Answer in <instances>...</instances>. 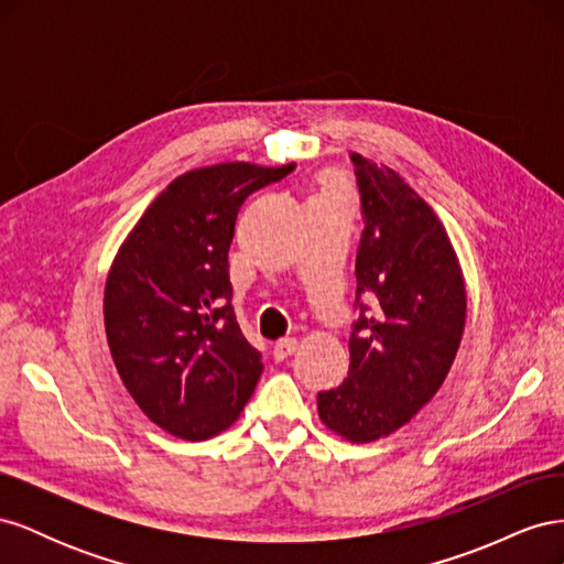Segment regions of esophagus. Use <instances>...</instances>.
Masks as SVG:
<instances>
[{
	"label": "esophagus",
	"instance_id": "1",
	"mask_svg": "<svg viewBox=\"0 0 564 564\" xmlns=\"http://www.w3.org/2000/svg\"><path fill=\"white\" fill-rule=\"evenodd\" d=\"M296 346H299V340H296V338H292V336H284V338H280V340H278L275 346H272V355H275V360H278V362H280V360H286V357L296 350Z\"/></svg>",
	"mask_w": 564,
	"mask_h": 564
}]
</instances>
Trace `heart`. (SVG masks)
<instances>
[{"label": "heart", "mask_w": 564, "mask_h": 564, "mask_svg": "<svg viewBox=\"0 0 564 564\" xmlns=\"http://www.w3.org/2000/svg\"><path fill=\"white\" fill-rule=\"evenodd\" d=\"M332 187H340L338 178H334V176H329L327 181H324V191H332Z\"/></svg>", "instance_id": "obj_1"}]
</instances>
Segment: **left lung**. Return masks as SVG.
I'll list each match as a JSON object with an SVG mask.
<instances>
[{"label":"left lung","instance_id":"8db88e82","mask_svg":"<svg viewBox=\"0 0 564 564\" xmlns=\"http://www.w3.org/2000/svg\"><path fill=\"white\" fill-rule=\"evenodd\" d=\"M350 160L365 214L355 261L360 317L348 379L317 392V412L329 431L365 445L402 429L445 383L466 327V282L429 202L395 169L355 152Z\"/></svg>","mask_w":564,"mask_h":564}]
</instances>
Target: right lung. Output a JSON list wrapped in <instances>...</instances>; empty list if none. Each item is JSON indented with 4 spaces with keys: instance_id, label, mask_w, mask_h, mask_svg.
I'll return each mask as SVG.
<instances>
[{
    "instance_id": "obj_1",
    "label": "right lung",
    "mask_w": 564,
    "mask_h": 564,
    "mask_svg": "<svg viewBox=\"0 0 564 564\" xmlns=\"http://www.w3.org/2000/svg\"><path fill=\"white\" fill-rule=\"evenodd\" d=\"M292 169L224 162L181 174L110 265L104 317L117 373L174 437L199 442L230 429L261 379V352L230 305L228 251L242 202Z\"/></svg>"
}]
</instances>
